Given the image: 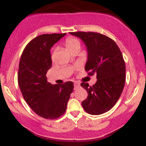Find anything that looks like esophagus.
Listing matches in <instances>:
<instances>
[{
    "instance_id": "34e87169",
    "label": "esophagus",
    "mask_w": 146,
    "mask_h": 146,
    "mask_svg": "<svg viewBox=\"0 0 146 146\" xmlns=\"http://www.w3.org/2000/svg\"><path fill=\"white\" fill-rule=\"evenodd\" d=\"M80 86V83L78 82H74V88H75V89H77V88H78Z\"/></svg>"
}]
</instances>
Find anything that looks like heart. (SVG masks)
<instances>
[{"mask_svg":"<svg viewBox=\"0 0 146 146\" xmlns=\"http://www.w3.org/2000/svg\"><path fill=\"white\" fill-rule=\"evenodd\" d=\"M66 46L71 51L75 47H80V42L77 38H70L66 40Z\"/></svg>","mask_w":146,"mask_h":146,"instance_id":"obj_1","label":"heart"}]
</instances>
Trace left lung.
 <instances>
[{"label":"left lung","instance_id":"left-lung-1","mask_svg":"<svg viewBox=\"0 0 146 146\" xmlns=\"http://www.w3.org/2000/svg\"><path fill=\"white\" fill-rule=\"evenodd\" d=\"M82 40L87 48L88 60L85 71L96 74L93 86L81 83L88 97L82 102L86 113L93 115L108 111L121 96L125 82V64L116 42L109 37L95 32H70Z\"/></svg>","mask_w":146,"mask_h":146}]
</instances>
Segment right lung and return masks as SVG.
I'll list each match as a JSON object with an SVG mask.
<instances>
[{
  "instance_id": "obj_1",
  "label": "right lung",
  "mask_w": 146,
  "mask_h": 146,
  "mask_svg": "<svg viewBox=\"0 0 146 146\" xmlns=\"http://www.w3.org/2000/svg\"><path fill=\"white\" fill-rule=\"evenodd\" d=\"M66 33L42 34L25 46L20 60L18 82L30 108L37 115L56 119L64 114L73 92V82L63 84L48 83L46 74L52 65L50 49Z\"/></svg>"
}]
</instances>
